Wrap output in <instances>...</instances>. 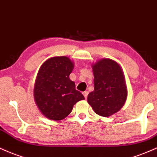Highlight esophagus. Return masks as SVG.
Segmentation results:
<instances>
[{"mask_svg": "<svg viewBox=\"0 0 157 157\" xmlns=\"http://www.w3.org/2000/svg\"><path fill=\"white\" fill-rule=\"evenodd\" d=\"M88 91H84V92H83V95H84V98H87V95H88Z\"/></svg>", "mask_w": 157, "mask_h": 157, "instance_id": "esophagus-1", "label": "esophagus"}]
</instances>
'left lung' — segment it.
I'll return each mask as SVG.
<instances>
[{
    "mask_svg": "<svg viewBox=\"0 0 157 157\" xmlns=\"http://www.w3.org/2000/svg\"><path fill=\"white\" fill-rule=\"evenodd\" d=\"M94 90L87 102L97 115L107 117L123 107L127 98L126 79L121 66L111 59L104 58L92 64Z\"/></svg>",
    "mask_w": 157,
    "mask_h": 157,
    "instance_id": "left-lung-1",
    "label": "left lung"
}]
</instances>
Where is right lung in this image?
I'll use <instances>...</instances> for the list:
<instances>
[{
  "mask_svg": "<svg viewBox=\"0 0 157 157\" xmlns=\"http://www.w3.org/2000/svg\"><path fill=\"white\" fill-rule=\"evenodd\" d=\"M74 63L67 56L51 57L39 70L34 97L40 112L46 118L61 121L70 115L74 104L84 100L70 79Z\"/></svg>",
  "mask_w": 157,
  "mask_h": 157,
  "instance_id": "obj_1",
  "label": "right lung"
}]
</instances>
